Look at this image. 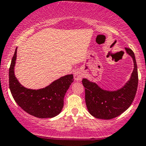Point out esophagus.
Returning <instances> with one entry per match:
<instances>
[{
    "label": "esophagus",
    "instance_id": "34e87169",
    "mask_svg": "<svg viewBox=\"0 0 146 146\" xmlns=\"http://www.w3.org/2000/svg\"><path fill=\"white\" fill-rule=\"evenodd\" d=\"M82 76H83V73L81 70H78V71L75 72L74 74V80L78 82V81H80L82 79Z\"/></svg>",
    "mask_w": 146,
    "mask_h": 146
}]
</instances>
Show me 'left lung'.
Instances as JSON below:
<instances>
[{
    "mask_svg": "<svg viewBox=\"0 0 146 146\" xmlns=\"http://www.w3.org/2000/svg\"><path fill=\"white\" fill-rule=\"evenodd\" d=\"M125 50L133 62V70L130 79L121 88L116 91H108L100 88L96 82L82 79L85 87V100L87 109L92 116L102 119H111L119 116L131 105L137 91L138 70L136 58L130 48Z\"/></svg>",
    "mask_w": 146,
    "mask_h": 146,
    "instance_id": "left-lung-1",
    "label": "left lung"
}]
</instances>
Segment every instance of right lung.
<instances>
[{
	"label": "right lung",
	"instance_id": "obj_1",
	"mask_svg": "<svg viewBox=\"0 0 146 146\" xmlns=\"http://www.w3.org/2000/svg\"><path fill=\"white\" fill-rule=\"evenodd\" d=\"M17 48L9 69V87L13 98L22 110L38 118H52L62 111L64 97L74 82L73 74L62 76L40 89L25 88L15 75Z\"/></svg>",
	"mask_w": 146,
	"mask_h": 146
}]
</instances>
